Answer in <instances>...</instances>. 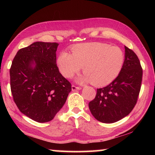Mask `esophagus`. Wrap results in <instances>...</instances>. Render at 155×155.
Instances as JSON below:
<instances>
[{
	"label": "esophagus",
	"instance_id": "1",
	"mask_svg": "<svg viewBox=\"0 0 155 155\" xmlns=\"http://www.w3.org/2000/svg\"><path fill=\"white\" fill-rule=\"evenodd\" d=\"M81 89V87H76L74 85H72V91H79Z\"/></svg>",
	"mask_w": 155,
	"mask_h": 155
}]
</instances>
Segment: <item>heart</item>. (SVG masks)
I'll list each match as a JSON object with an SVG mask.
<instances>
[{
    "label": "heart",
    "mask_w": 155,
    "mask_h": 155,
    "mask_svg": "<svg viewBox=\"0 0 155 155\" xmlns=\"http://www.w3.org/2000/svg\"><path fill=\"white\" fill-rule=\"evenodd\" d=\"M124 61L123 51L103 42H88L74 45L72 54L61 52L57 64L62 75L71 78L83 67L84 74L77 78L80 83L91 82L102 87L113 82L122 70Z\"/></svg>",
    "instance_id": "b5f03b06"
}]
</instances>
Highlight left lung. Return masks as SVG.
Returning <instances> with one entry per match:
<instances>
[{"instance_id":"8db88e82","label":"left lung","mask_w":155,"mask_h":155,"mask_svg":"<svg viewBox=\"0 0 155 155\" xmlns=\"http://www.w3.org/2000/svg\"><path fill=\"white\" fill-rule=\"evenodd\" d=\"M124 48L120 74L107 87L98 88L94 99L88 103L91 114L102 123H115L127 116L139 97L143 69L137 54L127 47Z\"/></svg>"}]
</instances>
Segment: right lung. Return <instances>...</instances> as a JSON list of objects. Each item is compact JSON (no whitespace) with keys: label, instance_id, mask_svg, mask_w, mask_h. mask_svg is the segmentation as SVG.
Segmentation results:
<instances>
[{"label":"right lung","instance_id":"obj_1","mask_svg":"<svg viewBox=\"0 0 155 155\" xmlns=\"http://www.w3.org/2000/svg\"><path fill=\"white\" fill-rule=\"evenodd\" d=\"M58 46L33 42L17 52L10 69L15 103L22 113L38 123L53 119L72 90L57 67Z\"/></svg>","mask_w":155,"mask_h":155}]
</instances>
